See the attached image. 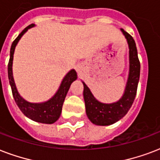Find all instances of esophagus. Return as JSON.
<instances>
[{
	"label": "esophagus",
	"mask_w": 160,
	"mask_h": 160,
	"mask_svg": "<svg viewBox=\"0 0 160 160\" xmlns=\"http://www.w3.org/2000/svg\"><path fill=\"white\" fill-rule=\"evenodd\" d=\"M75 69H76V71L78 72V74H80V73H81V69H82V68H81V66H80V64H77V65L75 66Z\"/></svg>",
	"instance_id": "34e87169"
}]
</instances>
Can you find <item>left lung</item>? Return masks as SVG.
Segmentation results:
<instances>
[{"instance_id": "8db88e82", "label": "left lung", "mask_w": 160, "mask_h": 160, "mask_svg": "<svg viewBox=\"0 0 160 160\" xmlns=\"http://www.w3.org/2000/svg\"><path fill=\"white\" fill-rule=\"evenodd\" d=\"M127 39L129 49V71L123 95L118 102L103 103L94 96L90 88L82 81L84 85V100L85 112L89 120L97 126H109L115 123L126 115L133 103L137 93L140 76V63L135 41L131 35L121 28Z\"/></svg>"}]
</instances>
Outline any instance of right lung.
Masks as SVG:
<instances>
[{
  "label": "right lung",
  "mask_w": 160,
  "mask_h": 160,
  "mask_svg": "<svg viewBox=\"0 0 160 160\" xmlns=\"http://www.w3.org/2000/svg\"><path fill=\"white\" fill-rule=\"evenodd\" d=\"M35 27V24H31L28 27H27L18 37L12 42L11 51H10V59L8 63V79L9 83L12 88V95L14 97L16 103L19 107V109L22 111V112L29 119L40 122V123L45 124H53L58 120L61 115L62 112V107L64 104V99L66 97V95L69 91L70 85L76 79H77V73L75 69H70L64 77L63 80L61 81V84L58 87V91L53 95L50 99L46 102H29L23 99L19 92H18L17 86H16L14 78H13V73H12V64H13V55L15 52L16 46L18 45L19 40L22 38V37L28 32V30L32 28Z\"/></svg>",
  "instance_id": "add662e5"
}]
</instances>
